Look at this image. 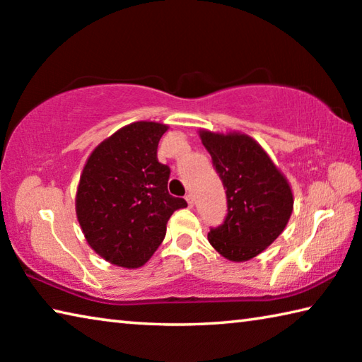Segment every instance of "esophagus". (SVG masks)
Returning a JSON list of instances; mask_svg holds the SVG:
<instances>
[{
	"instance_id": "esophagus-1",
	"label": "esophagus",
	"mask_w": 362,
	"mask_h": 362,
	"mask_svg": "<svg viewBox=\"0 0 362 362\" xmlns=\"http://www.w3.org/2000/svg\"><path fill=\"white\" fill-rule=\"evenodd\" d=\"M185 199H187V203H188V206H189V207H193V206H194V196H193L192 193H188V194L185 196Z\"/></svg>"
}]
</instances>
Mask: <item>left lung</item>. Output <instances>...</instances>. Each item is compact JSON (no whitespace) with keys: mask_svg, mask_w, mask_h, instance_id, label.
Returning <instances> with one entry per match:
<instances>
[{"mask_svg":"<svg viewBox=\"0 0 362 362\" xmlns=\"http://www.w3.org/2000/svg\"><path fill=\"white\" fill-rule=\"evenodd\" d=\"M201 140L226 194V216L211 226L207 240L225 259H252L286 228L293 206L289 183L262 146L244 134L203 131Z\"/></svg>","mask_w":362,"mask_h":362,"instance_id":"8db88e82","label":"left lung"}]
</instances>
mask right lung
Instances as JSON below:
<instances>
[{
  "mask_svg": "<svg viewBox=\"0 0 362 362\" xmlns=\"http://www.w3.org/2000/svg\"><path fill=\"white\" fill-rule=\"evenodd\" d=\"M168 126L139 121L102 142L83 169L76 216L89 246L103 259L137 268L155 254L166 223L187 201L168 192L170 169L158 161Z\"/></svg>",
  "mask_w": 362,
  "mask_h": 362,
  "instance_id": "right-lung-1",
  "label": "right lung"
}]
</instances>
